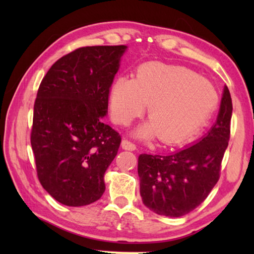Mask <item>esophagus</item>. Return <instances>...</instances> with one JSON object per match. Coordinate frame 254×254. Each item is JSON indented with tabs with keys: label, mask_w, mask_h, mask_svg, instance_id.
<instances>
[{
	"label": "esophagus",
	"mask_w": 254,
	"mask_h": 254,
	"mask_svg": "<svg viewBox=\"0 0 254 254\" xmlns=\"http://www.w3.org/2000/svg\"><path fill=\"white\" fill-rule=\"evenodd\" d=\"M122 148L126 150H128V151H134V150L136 149V145L133 142H131V141L124 139L122 141Z\"/></svg>",
	"instance_id": "34e87169"
}]
</instances>
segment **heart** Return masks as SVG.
Returning <instances> with one entry per match:
<instances>
[{"label": "heart", "mask_w": 254, "mask_h": 254, "mask_svg": "<svg viewBox=\"0 0 254 254\" xmlns=\"http://www.w3.org/2000/svg\"><path fill=\"white\" fill-rule=\"evenodd\" d=\"M217 92L207 79L183 66L149 63L134 78L121 76L111 88L112 119L127 126L148 104L150 120L136 130L166 144L188 141L203 130L216 109Z\"/></svg>", "instance_id": "1"}]
</instances>
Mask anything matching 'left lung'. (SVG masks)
Returning <instances> with one entry per match:
<instances>
[{"label":"left lung","instance_id":"obj_1","mask_svg":"<svg viewBox=\"0 0 254 254\" xmlns=\"http://www.w3.org/2000/svg\"><path fill=\"white\" fill-rule=\"evenodd\" d=\"M232 110L231 94L225 86L216 122L203 139L170 154H140V194L149 209L180 217L207 198L220 179L231 134Z\"/></svg>","mask_w":254,"mask_h":254}]
</instances>
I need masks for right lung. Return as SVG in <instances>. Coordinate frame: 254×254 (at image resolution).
I'll use <instances>...</instances> for the list:
<instances>
[{
    "label": "right lung",
    "instance_id": "obj_1",
    "mask_svg": "<svg viewBox=\"0 0 254 254\" xmlns=\"http://www.w3.org/2000/svg\"><path fill=\"white\" fill-rule=\"evenodd\" d=\"M126 49L81 47L58 59L40 83L30 141L38 179L64 205L92 204L105 191L121 135L101 118Z\"/></svg>",
    "mask_w": 254,
    "mask_h": 254
}]
</instances>
